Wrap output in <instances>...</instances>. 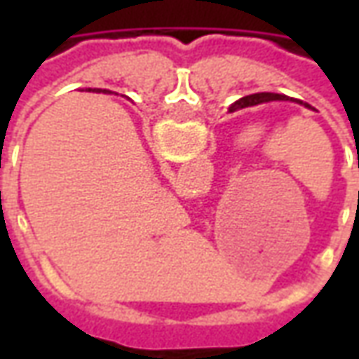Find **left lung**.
Masks as SVG:
<instances>
[{
    "mask_svg": "<svg viewBox=\"0 0 359 359\" xmlns=\"http://www.w3.org/2000/svg\"><path fill=\"white\" fill-rule=\"evenodd\" d=\"M267 102H296L304 105V107H308V109H313L309 103L302 102V100H296V97H288L285 94H271V92H259V94H252L246 95V97H241L238 102H234L229 111L233 113L236 109H242V107H252V105H259V103H267ZM358 167H359V157H358Z\"/></svg>",
    "mask_w": 359,
    "mask_h": 359,
    "instance_id": "1",
    "label": "left lung"
}]
</instances>
